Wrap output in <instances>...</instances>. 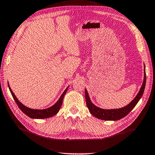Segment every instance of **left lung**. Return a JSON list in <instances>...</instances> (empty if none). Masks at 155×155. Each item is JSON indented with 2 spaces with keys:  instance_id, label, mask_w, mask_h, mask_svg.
<instances>
[{
  "instance_id": "1",
  "label": "left lung",
  "mask_w": 155,
  "mask_h": 155,
  "mask_svg": "<svg viewBox=\"0 0 155 155\" xmlns=\"http://www.w3.org/2000/svg\"><path fill=\"white\" fill-rule=\"evenodd\" d=\"M145 83H146V75H145V69H144V79H143V84L140 87L139 92L129 104H128L126 106L118 109L106 110L100 108V107L96 106V105H94L92 104V102L91 101L90 98H89V94L87 93V89H85V98H86V104L87 105V107H88L89 110L91 113V115L98 119H101V120H103L112 121L120 120V119L127 116L128 114L133 110V108L136 106V104H138L139 100H140V98L142 97L143 92H144Z\"/></svg>"
}]
</instances>
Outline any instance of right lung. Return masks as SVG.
<instances>
[{
  "mask_svg": "<svg viewBox=\"0 0 155 155\" xmlns=\"http://www.w3.org/2000/svg\"><path fill=\"white\" fill-rule=\"evenodd\" d=\"M8 87L9 89H10L11 94H12L13 98L16 102L17 104L18 107H19V109L23 112V113L28 116L29 117L33 118V119H45V118H49L51 117L54 115H55L56 114L59 113L60 107H61L62 103H63V99H64V96L65 94H66L67 90H68V87L65 89V91L63 92L61 96H60L59 99L58 100V101L54 105H53L52 106H51L48 108L46 109H42V110H38V109H32L30 108V107H28L25 106V105H23L21 102H19V101L17 99L16 96L15 95V94L13 93L12 89L10 87V85L8 84Z\"/></svg>",
  "mask_w": 155,
  "mask_h": 155,
  "instance_id": "right-lung-1",
  "label": "right lung"
}]
</instances>
